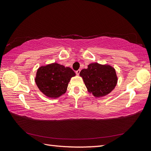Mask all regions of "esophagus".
<instances>
[{
  "mask_svg": "<svg viewBox=\"0 0 151 151\" xmlns=\"http://www.w3.org/2000/svg\"><path fill=\"white\" fill-rule=\"evenodd\" d=\"M80 72H81V70L80 69H79V70H77L76 72V74L77 75V76H79V74H80Z\"/></svg>",
  "mask_w": 151,
  "mask_h": 151,
  "instance_id": "esophagus-1",
  "label": "esophagus"
}]
</instances>
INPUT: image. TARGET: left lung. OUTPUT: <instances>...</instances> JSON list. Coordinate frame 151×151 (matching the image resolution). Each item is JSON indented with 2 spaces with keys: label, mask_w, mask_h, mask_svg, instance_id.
<instances>
[{
  "label": "left lung",
  "mask_w": 151,
  "mask_h": 151,
  "mask_svg": "<svg viewBox=\"0 0 151 151\" xmlns=\"http://www.w3.org/2000/svg\"><path fill=\"white\" fill-rule=\"evenodd\" d=\"M89 93L94 96L103 97L110 93L116 86L118 78L115 69L109 65L92 63L80 72Z\"/></svg>",
  "instance_id": "left-lung-1"
}]
</instances>
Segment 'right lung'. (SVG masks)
<instances>
[{
	"label": "right lung",
	"instance_id": "add662e5",
	"mask_svg": "<svg viewBox=\"0 0 151 151\" xmlns=\"http://www.w3.org/2000/svg\"><path fill=\"white\" fill-rule=\"evenodd\" d=\"M75 76L76 73L70 67L53 63L38 68L35 83L45 96L57 98L65 93L68 83Z\"/></svg>",
	"mask_w": 151,
	"mask_h": 151
}]
</instances>
